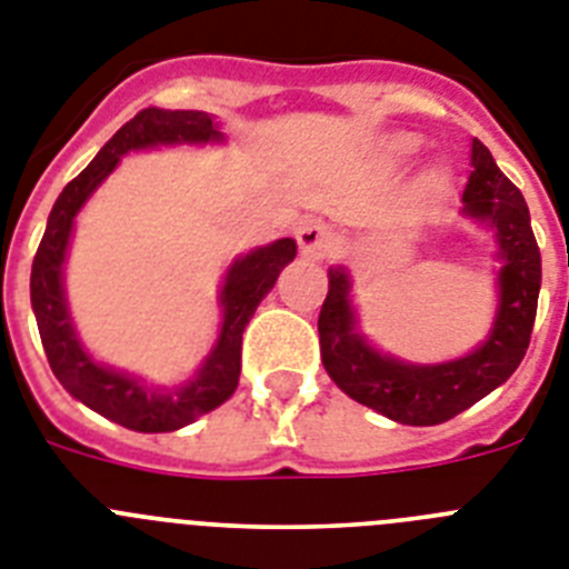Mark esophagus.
I'll use <instances>...</instances> for the list:
<instances>
[{
	"mask_svg": "<svg viewBox=\"0 0 569 569\" xmlns=\"http://www.w3.org/2000/svg\"><path fill=\"white\" fill-rule=\"evenodd\" d=\"M298 246L303 257L323 260L329 254V248H332V231L323 222H318V219H309V222L298 228Z\"/></svg>",
	"mask_w": 569,
	"mask_h": 569,
	"instance_id": "1",
	"label": "esophagus"
}]
</instances>
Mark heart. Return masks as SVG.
Wrapping results in <instances>:
<instances>
[{"instance_id":"b5f03b06","label":"heart","mask_w":569,"mask_h":569,"mask_svg":"<svg viewBox=\"0 0 569 569\" xmlns=\"http://www.w3.org/2000/svg\"><path fill=\"white\" fill-rule=\"evenodd\" d=\"M396 147H399L402 152H408L410 147H413V141H410V138H399V141H396ZM437 184H439L437 176H428V188H437Z\"/></svg>"}]
</instances>
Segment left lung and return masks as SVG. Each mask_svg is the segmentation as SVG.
Returning a JSON list of instances; mask_svg holds the SVG:
<instances>
[{
  "mask_svg": "<svg viewBox=\"0 0 569 569\" xmlns=\"http://www.w3.org/2000/svg\"><path fill=\"white\" fill-rule=\"evenodd\" d=\"M462 213L495 231L503 260L495 327L469 356L446 365H408L373 350L356 332L350 277L343 269H329V292L318 315L323 367L350 399L393 422H448L503 385L527 356L541 292V251L523 196L500 173L491 152L477 138L471 141V176L462 190Z\"/></svg>",
  "mask_w": 569,
  "mask_h": 569,
  "instance_id": "8db88e82",
  "label": "left lung"
}]
</instances>
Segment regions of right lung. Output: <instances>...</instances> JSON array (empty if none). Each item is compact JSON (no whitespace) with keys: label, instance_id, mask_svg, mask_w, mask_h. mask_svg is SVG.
<instances>
[{"label":"right lung","instance_id":"1","mask_svg":"<svg viewBox=\"0 0 569 569\" xmlns=\"http://www.w3.org/2000/svg\"><path fill=\"white\" fill-rule=\"evenodd\" d=\"M222 141V132L208 112L193 109H141L121 130L109 138L103 150L92 159L78 179H71L57 196L49 213V226L42 233L31 266V307L37 315L42 347L49 365L66 390L86 408L98 410L100 417L141 433H164L184 428L196 417L231 399L240 385L242 370V329L251 321L260 300L271 292L277 274L295 260V240H277L251 254L233 260L219 295L222 303V329L217 347L204 358L193 381L176 390L147 388L136 376L98 365L71 327L69 303L63 292V260L69 248L74 217L92 196L100 181L107 179L121 161L123 152L144 150L159 144H208Z\"/></svg>","mask_w":569,"mask_h":569}]
</instances>
